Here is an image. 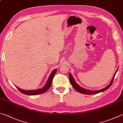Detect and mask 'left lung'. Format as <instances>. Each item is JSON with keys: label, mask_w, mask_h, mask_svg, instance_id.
Listing matches in <instances>:
<instances>
[{"label": "left lung", "mask_w": 123, "mask_h": 123, "mask_svg": "<svg viewBox=\"0 0 123 123\" xmlns=\"http://www.w3.org/2000/svg\"><path fill=\"white\" fill-rule=\"evenodd\" d=\"M118 69H117V70H116V73L115 74L114 76H113V77L112 78V80H111V82L110 83L108 86H106L105 88H104L102 89H100V90H97V91H92V90H86V89H85L83 88H82V87L80 86L79 85H78V84H77L76 83V82L75 81L73 77L72 76V75L70 73H69V80H70V82L72 85V86L78 92H79L80 93H84V94H86V95H93V94H96V93H99V92H103V91H104L106 90L107 89H109L110 87L111 86V85H112V83H113V80H114V78L115 76V75L116 73L117 72Z\"/></svg>", "instance_id": "left-lung-1"}]
</instances>
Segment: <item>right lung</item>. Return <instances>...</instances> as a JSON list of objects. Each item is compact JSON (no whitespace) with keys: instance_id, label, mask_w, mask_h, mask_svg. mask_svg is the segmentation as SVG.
<instances>
[{"instance_id":"right-lung-1","label":"right lung","mask_w":123,"mask_h":123,"mask_svg":"<svg viewBox=\"0 0 123 123\" xmlns=\"http://www.w3.org/2000/svg\"><path fill=\"white\" fill-rule=\"evenodd\" d=\"M56 70L57 69H54L53 70L51 74L50 75L46 83L45 84L43 88L40 89H37V90H22V89H20L19 88L17 87V88L18 89V90L20 91L21 93H24V94L25 95H39V94H41V93H44V92L48 90V89L50 88V86L52 84V81L53 79V77H54L55 74L56 73Z\"/></svg>"}]
</instances>
